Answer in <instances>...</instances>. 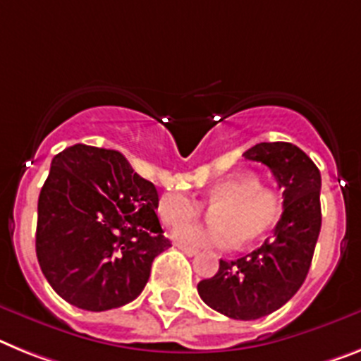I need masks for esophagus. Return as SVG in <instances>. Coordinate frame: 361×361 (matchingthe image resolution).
I'll return each mask as SVG.
<instances>
[{"label":"esophagus","mask_w":361,"mask_h":361,"mask_svg":"<svg viewBox=\"0 0 361 361\" xmlns=\"http://www.w3.org/2000/svg\"><path fill=\"white\" fill-rule=\"evenodd\" d=\"M176 246H178V250L183 251V253H185L187 257L198 255V250H192V247H185V246H181V244H176Z\"/></svg>","instance_id":"esophagus-1"}]
</instances>
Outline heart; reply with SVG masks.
<instances>
[{
  "label": "heart",
  "mask_w": 361,
  "mask_h": 361,
  "mask_svg": "<svg viewBox=\"0 0 361 361\" xmlns=\"http://www.w3.org/2000/svg\"><path fill=\"white\" fill-rule=\"evenodd\" d=\"M205 204L213 209V226L178 227L172 237L178 244L192 250L220 247L231 250L238 244L259 240L275 226L283 200L274 189L262 187L259 176L238 172L216 181L205 195ZM157 216L165 226L176 227L200 216L202 204L192 196L169 190L156 205Z\"/></svg>",
  "instance_id": "obj_1"
}]
</instances>
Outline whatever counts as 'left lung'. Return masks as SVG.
I'll list each match as a JSON object with an SVG mask.
<instances>
[{
    "mask_svg": "<svg viewBox=\"0 0 361 361\" xmlns=\"http://www.w3.org/2000/svg\"><path fill=\"white\" fill-rule=\"evenodd\" d=\"M246 159L268 166L283 189V214L274 237L237 260H220L218 274L198 283L207 307L231 319L264 317L298 293L307 279L321 229V174L292 143H259Z\"/></svg>",
    "mask_w": 361,
    "mask_h": 361,
    "instance_id": "8db88e82",
    "label": "left lung"
}]
</instances>
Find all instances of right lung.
Here are the masks:
<instances>
[{"label": "right lung", "instance_id": "right-lung-1", "mask_svg": "<svg viewBox=\"0 0 361 361\" xmlns=\"http://www.w3.org/2000/svg\"><path fill=\"white\" fill-rule=\"evenodd\" d=\"M154 183L117 150L73 145L53 157L38 198L36 257L60 298L82 310L123 307L171 247Z\"/></svg>", "mask_w": 361, "mask_h": 361}]
</instances>
